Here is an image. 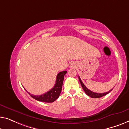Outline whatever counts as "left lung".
Wrapping results in <instances>:
<instances>
[{
  "instance_id": "obj_1",
  "label": "left lung",
  "mask_w": 129,
  "mask_h": 129,
  "mask_svg": "<svg viewBox=\"0 0 129 129\" xmlns=\"http://www.w3.org/2000/svg\"><path fill=\"white\" fill-rule=\"evenodd\" d=\"M79 77V82H80L81 83V86H82V88L83 90H84L85 93H86V94L88 96H89L91 97V98H101V97H102V96H105L106 95H107V94H108L109 92H110L112 91V90H113V89H110L109 91H108V92H105V93H95V92H93L91 91V90L88 89V88H86V86L83 84V82H82V81H81V79L80 78V77Z\"/></svg>"
}]
</instances>
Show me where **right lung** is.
<instances>
[{
  "instance_id": "1",
  "label": "right lung",
  "mask_w": 129,
  "mask_h": 129,
  "mask_svg": "<svg viewBox=\"0 0 129 129\" xmlns=\"http://www.w3.org/2000/svg\"><path fill=\"white\" fill-rule=\"evenodd\" d=\"M67 71L60 72L58 74L57 76V79H56V83L54 86L50 90H49L44 94L42 95H30L33 98L35 99L36 100L40 102H53L56 99L58 98L60 95L61 92L62 90V86L63 84V81H64V76L65 74L67 73Z\"/></svg>"
}]
</instances>
